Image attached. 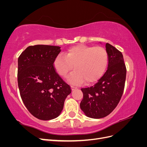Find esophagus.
Returning a JSON list of instances; mask_svg holds the SVG:
<instances>
[{"instance_id":"1","label":"esophagus","mask_w":147,"mask_h":147,"mask_svg":"<svg viewBox=\"0 0 147 147\" xmlns=\"http://www.w3.org/2000/svg\"><path fill=\"white\" fill-rule=\"evenodd\" d=\"M77 88V87H75V86H73V85H72L71 86V89H72V90L73 91V90H75V89Z\"/></svg>"}]
</instances>
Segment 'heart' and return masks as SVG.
Listing matches in <instances>:
<instances>
[{"label":"heart","instance_id":"1","mask_svg":"<svg viewBox=\"0 0 147 147\" xmlns=\"http://www.w3.org/2000/svg\"><path fill=\"white\" fill-rule=\"evenodd\" d=\"M109 63V55L101 47H93L79 45L70 48L66 55L59 54L53 62V66L61 77H65L74 68L68 81L74 84L94 83L102 77Z\"/></svg>","mask_w":147,"mask_h":147}]
</instances>
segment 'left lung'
Instances as JSON below:
<instances>
[{
	"mask_svg": "<svg viewBox=\"0 0 147 147\" xmlns=\"http://www.w3.org/2000/svg\"><path fill=\"white\" fill-rule=\"evenodd\" d=\"M105 48L109 55L107 70L94 85L81 89L83 98L80 106L92 118L105 117L116 108L125 84L126 68L121 52L108 43Z\"/></svg>",
	"mask_w": 147,
	"mask_h": 147,
	"instance_id": "left-lung-1",
	"label": "left lung"
}]
</instances>
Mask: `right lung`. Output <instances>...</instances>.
I'll list each match as a JSON object with an SVG mask.
<instances>
[{
    "label": "right lung",
    "mask_w": 147,
    "mask_h": 147,
    "mask_svg": "<svg viewBox=\"0 0 147 147\" xmlns=\"http://www.w3.org/2000/svg\"><path fill=\"white\" fill-rule=\"evenodd\" d=\"M57 46H29L18 60V83L26 107L41 120L56 118L64 107L70 86L61 78L53 66L61 52Z\"/></svg>",
    "instance_id": "1"
}]
</instances>
